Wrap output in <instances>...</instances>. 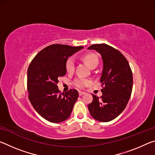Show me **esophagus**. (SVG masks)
<instances>
[{"instance_id": "1", "label": "esophagus", "mask_w": 155, "mask_h": 155, "mask_svg": "<svg viewBox=\"0 0 155 155\" xmlns=\"http://www.w3.org/2000/svg\"><path fill=\"white\" fill-rule=\"evenodd\" d=\"M85 93L83 92V91H78V95L79 96H82L83 94H85Z\"/></svg>"}]
</instances>
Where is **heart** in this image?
I'll list each match as a JSON object with an SVG mask.
<instances>
[{"label":"heart","mask_w":155,"mask_h":155,"mask_svg":"<svg viewBox=\"0 0 155 155\" xmlns=\"http://www.w3.org/2000/svg\"><path fill=\"white\" fill-rule=\"evenodd\" d=\"M83 59L91 69L95 68L98 64V59L95 54H87L83 57ZM65 68L68 72H74L75 69V61L73 57H70L65 62ZM90 83V80L83 77H78L74 81V85L78 88H83Z\"/></svg>","instance_id":"heart-1"}]
</instances>
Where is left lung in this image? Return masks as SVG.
I'll return each instance as SVG.
<instances>
[{
    "mask_svg": "<svg viewBox=\"0 0 155 155\" xmlns=\"http://www.w3.org/2000/svg\"><path fill=\"white\" fill-rule=\"evenodd\" d=\"M88 49L99 52L103 61L101 77L103 95L98 98L92 94L89 111L98 121H111L124 111L129 101L133 88L132 71L127 59L117 49L105 44H93Z\"/></svg>",
    "mask_w": 155,
    "mask_h": 155,
    "instance_id": "left-lung-1",
    "label": "left lung"
}]
</instances>
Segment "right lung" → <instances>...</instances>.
<instances>
[{"mask_svg": "<svg viewBox=\"0 0 155 155\" xmlns=\"http://www.w3.org/2000/svg\"><path fill=\"white\" fill-rule=\"evenodd\" d=\"M83 48L52 44L38 52L28 66V99L35 111L49 122H64L71 114L78 91L72 89L61 94L57 83L66 73L65 62L68 57Z\"/></svg>", "mask_w": 155, "mask_h": 155, "instance_id": "right-lung-1", "label": "right lung"}]
</instances>
